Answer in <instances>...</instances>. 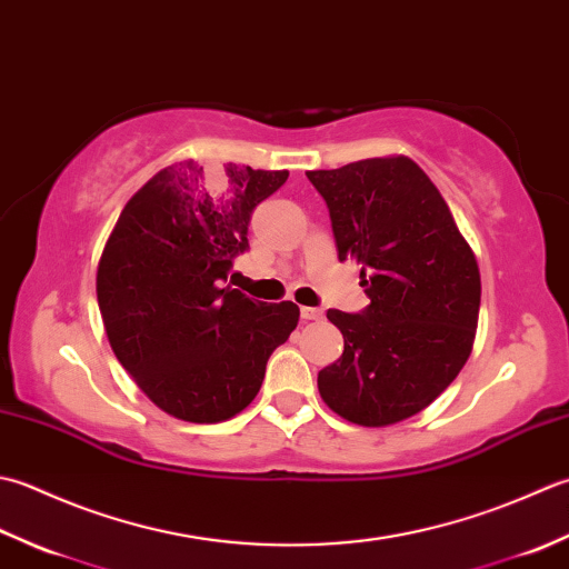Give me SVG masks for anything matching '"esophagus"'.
<instances>
[{
  "mask_svg": "<svg viewBox=\"0 0 569 569\" xmlns=\"http://www.w3.org/2000/svg\"><path fill=\"white\" fill-rule=\"evenodd\" d=\"M301 321H317L321 319V309H315V307H301Z\"/></svg>",
  "mask_w": 569,
  "mask_h": 569,
  "instance_id": "34e87169",
  "label": "esophagus"
}]
</instances>
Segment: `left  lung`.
<instances>
[{"instance_id":"obj_1","label":"left lung","mask_w":569,"mask_h":569,"mask_svg":"<svg viewBox=\"0 0 569 569\" xmlns=\"http://www.w3.org/2000/svg\"><path fill=\"white\" fill-rule=\"evenodd\" d=\"M329 206L339 260L361 264L363 315L329 309L343 353L321 368V400L343 420L388 427L422 412L469 361L479 323L477 254L410 157L307 171Z\"/></svg>"}]
</instances>
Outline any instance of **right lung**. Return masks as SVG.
I'll list each match as a JSON object with an SVG mask.
<instances>
[{"label":"right lung","mask_w":569,"mask_h":569,"mask_svg":"<svg viewBox=\"0 0 569 569\" xmlns=\"http://www.w3.org/2000/svg\"><path fill=\"white\" fill-rule=\"evenodd\" d=\"M289 171L228 164L208 181L193 159L164 167L124 203L98 262V307L114 356L159 410L216 425L258 396L272 351L297 329L295 301L226 284L248 248L254 206Z\"/></svg>","instance_id":"1"}]
</instances>
